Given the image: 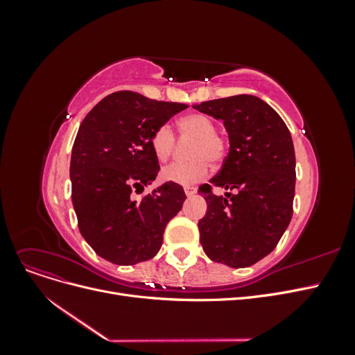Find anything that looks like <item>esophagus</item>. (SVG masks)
Returning <instances> with one entry per match:
<instances>
[{
	"mask_svg": "<svg viewBox=\"0 0 355 355\" xmlns=\"http://www.w3.org/2000/svg\"><path fill=\"white\" fill-rule=\"evenodd\" d=\"M184 191H185L187 197H192L194 194H197V188H194V187H185Z\"/></svg>",
	"mask_w": 355,
	"mask_h": 355,
	"instance_id": "obj_1",
	"label": "esophagus"
}]
</instances>
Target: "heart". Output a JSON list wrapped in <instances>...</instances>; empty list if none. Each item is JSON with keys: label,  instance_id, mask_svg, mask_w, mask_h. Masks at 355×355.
Masks as SVG:
<instances>
[{"label": "heart", "instance_id": "1", "mask_svg": "<svg viewBox=\"0 0 355 355\" xmlns=\"http://www.w3.org/2000/svg\"><path fill=\"white\" fill-rule=\"evenodd\" d=\"M214 121L206 114L191 112L182 115L178 120V130L180 136L194 137L191 146L189 161H176L164 167L161 178L166 182L178 185H192L209 176L211 163L218 164L227 154V137L214 130ZM151 146L159 161H167L175 148V133L168 124L159 125L151 136Z\"/></svg>", "mask_w": 355, "mask_h": 355}]
</instances>
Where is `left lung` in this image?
Segmentation results:
<instances>
[{"instance_id": "obj_1", "label": "left lung", "mask_w": 355, "mask_h": 355, "mask_svg": "<svg viewBox=\"0 0 355 355\" xmlns=\"http://www.w3.org/2000/svg\"><path fill=\"white\" fill-rule=\"evenodd\" d=\"M222 120L230 153L210 184L227 189L214 196L200 187L207 211L198 222L200 243L211 261L245 268L270 254L293 214L296 159L292 136L282 116L252 94L194 105ZM234 190V193H230Z\"/></svg>"}]
</instances>
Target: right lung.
Returning <instances> with one entry per match:
<instances>
[{"label":"right lung","instance_id":"right-lung-1","mask_svg":"<svg viewBox=\"0 0 355 355\" xmlns=\"http://www.w3.org/2000/svg\"><path fill=\"white\" fill-rule=\"evenodd\" d=\"M185 108L125 90L106 96L83 120L71 155L72 204L81 235L103 259L135 265L158 253L184 188L166 182L141 200L136 194L159 170L153 133Z\"/></svg>","mask_w":355,"mask_h":355}]
</instances>
